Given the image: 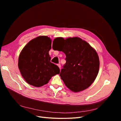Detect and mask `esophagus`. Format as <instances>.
Listing matches in <instances>:
<instances>
[{"label": "esophagus", "mask_w": 121, "mask_h": 121, "mask_svg": "<svg viewBox=\"0 0 121 121\" xmlns=\"http://www.w3.org/2000/svg\"><path fill=\"white\" fill-rule=\"evenodd\" d=\"M58 65V66L59 67V68H60V69H61V64H60V63H59V64H58V65Z\"/></svg>", "instance_id": "obj_1"}]
</instances>
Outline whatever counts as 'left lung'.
<instances>
[{
	"mask_svg": "<svg viewBox=\"0 0 121 121\" xmlns=\"http://www.w3.org/2000/svg\"><path fill=\"white\" fill-rule=\"evenodd\" d=\"M58 39L64 41L61 51L66 56V63L60 73L61 79L74 92L85 90L93 83L98 74L99 61L97 53L80 38H69L65 40L63 38Z\"/></svg>",
	"mask_w": 121,
	"mask_h": 121,
	"instance_id": "obj_1",
	"label": "left lung"
}]
</instances>
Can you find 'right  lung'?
Returning <instances> with one entry per match:
<instances>
[{"mask_svg": "<svg viewBox=\"0 0 121 121\" xmlns=\"http://www.w3.org/2000/svg\"><path fill=\"white\" fill-rule=\"evenodd\" d=\"M52 40L41 36L31 40L24 47L18 58L21 73L27 83L41 87L48 83L53 76L60 73L56 65L50 62L49 51Z\"/></svg>", "mask_w": 121, "mask_h": 121, "instance_id": "obj_1", "label": "right lung"}]
</instances>
